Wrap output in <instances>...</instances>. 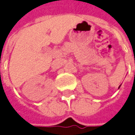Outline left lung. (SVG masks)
<instances>
[{
	"label": "left lung",
	"mask_w": 135,
	"mask_h": 135,
	"mask_svg": "<svg viewBox=\"0 0 135 135\" xmlns=\"http://www.w3.org/2000/svg\"><path fill=\"white\" fill-rule=\"evenodd\" d=\"M120 87H119V88H120Z\"/></svg>",
	"instance_id": "8db88e82"
}]
</instances>
